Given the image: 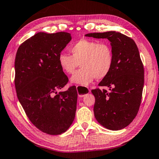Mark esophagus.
I'll return each mask as SVG.
<instances>
[{
	"label": "esophagus",
	"instance_id": "34e87169",
	"mask_svg": "<svg viewBox=\"0 0 159 159\" xmlns=\"http://www.w3.org/2000/svg\"><path fill=\"white\" fill-rule=\"evenodd\" d=\"M76 89L78 91V94H79V96L80 98L85 96V95L90 93V89L89 88L86 87H82L80 86V85H77Z\"/></svg>",
	"mask_w": 159,
	"mask_h": 159
}]
</instances>
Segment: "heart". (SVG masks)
<instances>
[{"instance_id":"obj_1","label":"heart","mask_w":159,"mask_h":159,"mask_svg":"<svg viewBox=\"0 0 159 159\" xmlns=\"http://www.w3.org/2000/svg\"><path fill=\"white\" fill-rule=\"evenodd\" d=\"M69 49L71 56L61 53L58 61L63 71L67 74H74L80 64L82 68L70 78L73 84L86 86L95 78L102 79L111 71L114 54L111 45L107 42L82 39Z\"/></svg>"}]
</instances>
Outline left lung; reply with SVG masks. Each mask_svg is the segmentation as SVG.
I'll list each match as a JSON object with an SVG mask.
<instances>
[{
  "instance_id": "left-lung-1",
  "label": "left lung",
  "mask_w": 159,
  "mask_h": 159,
  "mask_svg": "<svg viewBox=\"0 0 159 159\" xmlns=\"http://www.w3.org/2000/svg\"><path fill=\"white\" fill-rule=\"evenodd\" d=\"M111 42L114 63L111 71L99 84L110 91L93 89L95 98L94 115L103 127L120 130L134 120L139 110L144 82V70L134 40L120 32H95L85 34Z\"/></svg>"
}]
</instances>
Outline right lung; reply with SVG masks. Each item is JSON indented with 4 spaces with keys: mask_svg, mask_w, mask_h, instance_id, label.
I'll return each instance as SVG.
<instances>
[{
    "mask_svg": "<svg viewBox=\"0 0 159 159\" xmlns=\"http://www.w3.org/2000/svg\"><path fill=\"white\" fill-rule=\"evenodd\" d=\"M70 39V34L65 32H38L22 43L16 53L17 98L30 122L47 134L65 132L75 118V86L57 93L69 82L58 58Z\"/></svg>",
    "mask_w": 159,
    "mask_h": 159,
    "instance_id": "obj_1",
    "label": "right lung"
}]
</instances>
